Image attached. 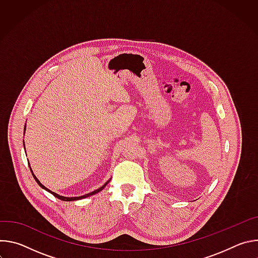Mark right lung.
Here are the masks:
<instances>
[{
	"mask_svg": "<svg viewBox=\"0 0 258 258\" xmlns=\"http://www.w3.org/2000/svg\"><path fill=\"white\" fill-rule=\"evenodd\" d=\"M24 131H25V128H24ZM28 165H29V163H28ZM29 168H30V171L32 172V170H31V167L29 166ZM32 175H33V177H34V179H35V181L36 182H38L39 183V185L43 188V189H45V190H47L48 192H50L52 195H54L56 198H58V199H60V200H63V201H75V200H80V199H83V198H86V197H89V196H92V195H95L96 193H99L100 191H102L105 187H106V185H107V183L109 182V180L105 183V185L104 186H102L101 188H99V189H97V190H95L94 192H91V193H89V194H87V195H84V196H80V197H63V196H60V195H58V194H56V193H54V192H52L51 190H49V189H47L45 186H43L42 185V183L40 182V180L38 179V178H36V176L32 173Z\"/></svg>",
	"mask_w": 258,
	"mask_h": 258,
	"instance_id": "add662e5",
	"label": "right lung"
}]
</instances>
